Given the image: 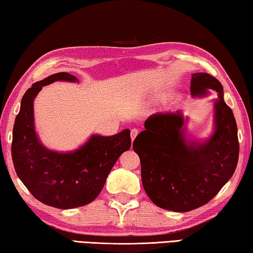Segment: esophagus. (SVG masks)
<instances>
[{
	"label": "esophagus",
	"mask_w": 253,
	"mask_h": 253,
	"mask_svg": "<svg viewBox=\"0 0 253 253\" xmlns=\"http://www.w3.org/2000/svg\"><path fill=\"white\" fill-rule=\"evenodd\" d=\"M139 134V130L137 129V128H132L131 131H130V136H131V140L135 139V137Z\"/></svg>",
	"instance_id": "34e87169"
}]
</instances>
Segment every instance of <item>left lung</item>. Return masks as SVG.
<instances>
[{
	"mask_svg": "<svg viewBox=\"0 0 253 253\" xmlns=\"http://www.w3.org/2000/svg\"><path fill=\"white\" fill-rule=\"evenodd\" d=\"M217 92L215 131L205 143L188 144L179 114H156L132 144L142 164L144 190L154 204L187 212L210 202L232 176L239 160L237 123L223 100V87L209 74H193L191 93Z\"/></svg>",
	"mask_w": 253,
	"mask_h": 253,
	"instance_id": "8db88e82",
	"label": "left lung"
}]
</instances>
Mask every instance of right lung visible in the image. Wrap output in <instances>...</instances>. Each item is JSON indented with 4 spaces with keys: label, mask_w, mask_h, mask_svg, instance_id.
<instances>
[{
    "label": "right lung",
    "mask_w": 253,
    "mask_h": 253,
    "mask_svg": "<svg viewBox=\"0 0 253 253\" xmlns=\"http://www.w3.org/2000/svg\"><path fill=\"white\" fill-rule=\"evenodd\" d=\"M58 80L74 81L58 72L33 84L24 93L15 118L12 160L19 178L34 198L57 209H74L95 200L115 163L131 146L130 130L109 137L93 135L80 149L59 154L42 146L34 131L33 100L42 87Z\"/></svg>",
    "instance_id": "1"
}]
</instances>
